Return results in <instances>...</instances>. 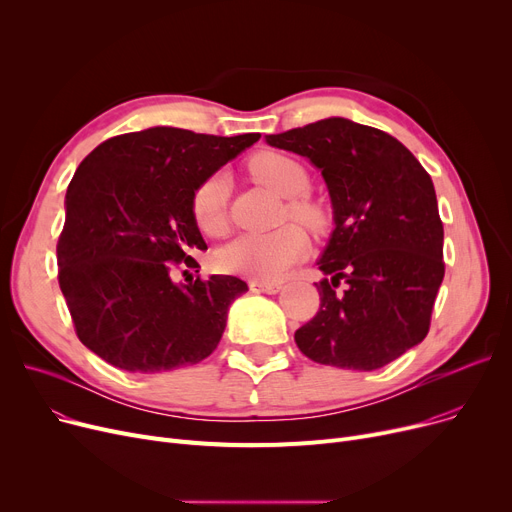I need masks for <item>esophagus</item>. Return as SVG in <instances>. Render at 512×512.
Here are the masks:
<instances>
[{
	"mask_svg": "<svg viewBox=\"0 0 512 512\" xmlns=\"http://www.w3.org/2000/svg\"><path fill=\"white\" fill-rule=\"evenodd\" d=\"M253 292H265V294H276L282 290L280 282H259V280H251L249 282Z\"/></svg>",
	"mask_w": 512,
	"mask_h": 512,
	"instance_id": "esophagus-1",
	"label": "esophagus"
}]
</instances>
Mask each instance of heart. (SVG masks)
I'll return each instance as SVG.
<instances>
[{
	"mask_svg": "<svg viewBox=\"0 0 512 512\" xmlns=\"http://www.w3.org/2000/svg\"><path fill=\"white\" fill-rule=\"evenodd\" d=\"M251 174L282 197H290L288 213L309 228L324 226L326 215L315 201L301 197L309 188V174L299 159L280 151H261L249 161ZM230 180L224 172L203 178L191 197L197 228L207 236H222L228 230ZM309 249L305 232L286 224L272 232H245L230 240L218 253V265L226 272L249 276L259 282L282 278Z\"/></svg>",
	"mask_w": 512,
	"mask_h": 512,
	"instance_id": "heart-1",
	"label": "heart"
}]
</instances>
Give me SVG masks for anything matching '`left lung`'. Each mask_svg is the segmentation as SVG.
Returning a JSON list of instances; mask_svg holds the SVG:
<instances>
[{"mask_svg":"<svg viewBox=\"0 0 512 512\" xmlns=\"http://www.w3.org/2000/svg\"><path fill=\"white\" fill-rule=\"evenodd\" d=\"M267 143L309 157L324 176L334 232L317 261L319 311L294 332L315 363L373 371L419 344L444 278L434 182L388 132L328 118Z\"/></svg>","mask_w":512,"mask_h":512,"instance_id":"left-lung-1","label":"left lung"}]
</instances>
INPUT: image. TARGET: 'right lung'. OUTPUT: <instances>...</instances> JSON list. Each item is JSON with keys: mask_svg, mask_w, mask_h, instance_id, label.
I'll return each mask as SVG.
<instances>
[{"mask_svg": "<svg viewBox=\"0 0 512 512\" xmlns=\"http://www.w3.org/2000/svg\"><path fill=\"white\" fill-rule=\"evenodd\" d=\"M259 137L155 126L107 139L80 161L66 193L58 282L89 351L132 373L180 369L215 351L247 282L180 284L174 272L207 249L191 211L197 184Z\"/></svg>", "mask_w": 512, "mask_h": 512, "instance_id": "add662e5", "label": "right lung"}]
</instances>
